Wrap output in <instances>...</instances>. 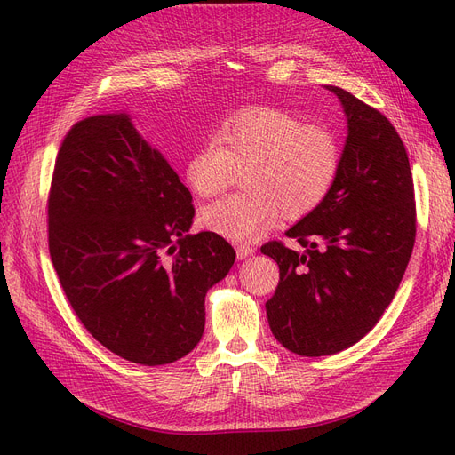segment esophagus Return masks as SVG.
Wrapping results in <instances>:
<instances>
[{
  "mask_svg": "<svg viewBox=\"0 0 455 455\" xmlns=\"http://www.w3.org/2000/svg\"><path fill=\"white\" fill-rule=\"evenodd\" d=\"M235 251H237V258H246V256H251V254H254V249L251 244H237L235 246Z\"/></svg>",
  "mask_w": 455,
  "mask_h": 455,
  "instance_id": "esophagus-1",
  "label": "esophagus"
}]
</instances>
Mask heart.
I'll return each instance as SVG.
<instances>
[{"mask_svg":"<svg viewBox=\"0 0 455 455\" xmlns=\"http://www.w3.org/2000/svg\"><path fill=\"white\" fill-rule=\"evenodd\" d=\"M249 191L209 203L199 220L229 241H254L281 214L299 220L319 209L341 167V142L323 123L281 108L254 106L226 117L186 163V180L201 197L222 191L235 164H246Z\"/></svg>","mask_w":455,"mask_h":455,"instance_id":"heart-1","label":"heart"}]
</instances>
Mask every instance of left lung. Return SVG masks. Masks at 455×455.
<instances>
[{
	"mask_svg": "<svg viewBox=\"0 0 455 455\" xmlns=\"http://www.w3.org/2000/svg\"><path fill=\"white\" fill-rule=\"evenodd\" d=\"M347 116L338 180L319 209L286 231L304 252L269 241L279 266L266 311L273 336L301 356L334 355L364 338L389 307L416 243L406 148L391 121L328 85Z\"/></svg>",
	"mask_w": 455,
	"mask_h": 455,
	"instance_id": "left-lung-1",
	"label": "left lung"
}]
</instances>
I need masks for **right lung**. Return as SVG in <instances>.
<instances>
[{
	"instance_id": "1",
	"label": "right lung",
	"mask_w": 455,
	"mask_h": 455,
	"mask_svg": "<svg viewBox=\"0 0 455 455\" xmlns=\"http://www.w3.org/2000/svg\"><path fill=\"white\" fill-rule=\"evenodd\" d=\"M49 254L77 319L121 359H182L204 330L206 291L235 251L189 235V189L127 114L92 116L64 136L47 199Z\"/></svg>"
}]
</instances>
